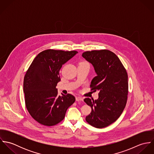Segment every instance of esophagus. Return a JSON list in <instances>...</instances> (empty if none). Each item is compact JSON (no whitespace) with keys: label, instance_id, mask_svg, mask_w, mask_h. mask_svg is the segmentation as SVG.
Wrapping results in <instances>:
<instances>
[{"label":"esophagus","instance_id":"1","mask_svg":"<svg viewBox=\"0 0 154 154\" xmlns=\"http://www.w3.org/2000/svg\"><path fill=\"white\" fill-rule=\"evenodd\" d=\"M76 101H83V98L81 97H76Z\"/></svg>","mask_w":154,"mask_h":154}]
</instances>
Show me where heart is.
I'll return each instance as SVG.
<instances>
[{
    "label": "heart",
    "mask_w": 154,
    "mask_h": 154,
    "mask_svg": "<svg viewBox=\"0 0 154 154\" xmlns=\"http://www.w3.org/2000/svg\"><path fill=\"white\" fill-rule=\"evenodd\" d=\"M80 63H87L86 62H81Z\"/></svg>",
    "instance_id": "1"
}]
</instances>
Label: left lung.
I'll return each mask as SVG.
<instances>
[{"label": "left lung", "instance_id": "1", "mask_svg": "<svg viewBox=\"0 0 154 154\" xmlns=\"http://www.w3.org/2000/svg\"><path fill=\"white\" fill-rule=\"evenodd\" d=\"M82 56L93 65L97 73L91 81V91H99L98 100L84 99L92 109L85 120L97 128L107 127L118 119L126 107L128 73L116 54L109 50L87 51Z\"/></svg>", "mask_w": 154, "mask_h": 154}]
</instances>
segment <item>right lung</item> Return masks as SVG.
<instances>
[{"label":"right lung","instance_id":"1","mask_svg":"<svg viewBox=\"0 0 154 154\" xmlns=\"http://www.w3.org/2000/svg\"><path fill=\"white\" fill-rule=\"evenodd\" d=\"M77 51L47 49L33 60L23 79L26 108L38 123L47 126L62 122L66 110L75 101L70 94L58 95L56 88L60 81L62 65L73 57Z\"/></svg>","mask_w":154,"mask_h":154}]
</instances>
